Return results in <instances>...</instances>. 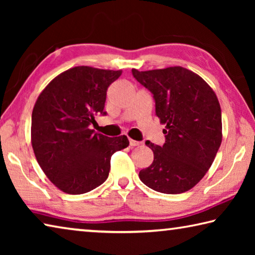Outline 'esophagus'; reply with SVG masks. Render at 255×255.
I'll list each match as a JSON object with an SVG mask.
<instances>
[{"mask_svg": "<svg viewBox=\"0 0 255 255\" xmlns=\"http://www.w3.org/2000/svg\"><path fill=\"white\" fill-rule=\"evenodd\" d=\"M129 145H130L131 147H135V146H139L140 145V141H137V140H133V139H129Z\"/></svg>", "mask_w": 255, "mask_h": 255, "instance_id": "obj_1", "label": "esophagus"}]
</instances>
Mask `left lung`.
Returning <instances> with one entry per match:
<instances>
[{"label": "left lung", "mask_w": 255, "mask_h": 255, "mask_svg": "<svg viewBox=\"0 0 255 255\" xmlns=\"http://www.w3.org/2000/svg\"><path fill=\"white\" fill-rule=\"evenodd\" d=\"M132 76L153 94L155 115L165 124L162 146L146 141L154 161L139 179L157 192L188 191L204 178L222 144V110L210 86L187 68L139 72Z\"/></svg>", "instance_id": "8db88e82"}]
</instances>
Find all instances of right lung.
<instances>
[{
    "instance_id": "obj_1",
    "label": "right lung",
    "mask_w": 255,
    "mask_h": 255,
    "mask_svg": "<svg viewBox=\"0 0 255 255\" xmlns=\"http://www.w3.org/2000/svg\"><path fill=\"white\" fill-rule=\"evenodd\" d=\"M122 71L77 66L62 73L38 97L31 116V144L48 179L62 191L82 195L108 179L110 159L129 145L127 136L108 137L90 126L106 116L109 85Z\"/></svg>"
}]
</instances>
